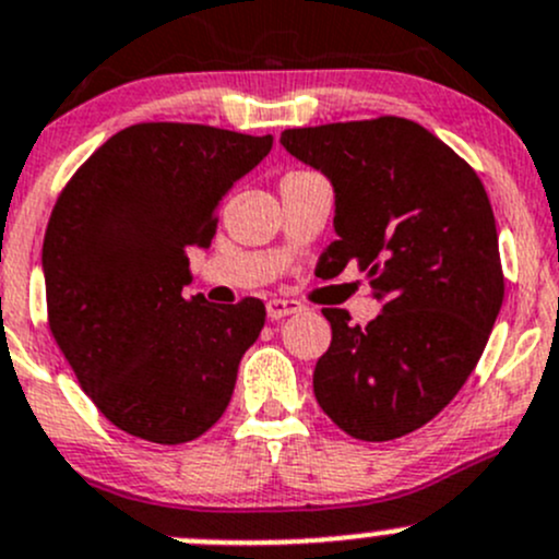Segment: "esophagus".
<instances>
[{"label":"esophagus","mask_w":559,"mask_h":559,"mask_svg":"<svg viewBox=\"0 0 559 559\" xmlns=\"http://www.w3.org/2000/svg\"><path fill=\"white\" fill-rule=\"evenodd\" d=\"M297 311H302V306L297 300H281V297H273V300L267 302V316L273 321L284 319V316H292Z\"/></svg>","instance_id":"obj_1"}]
</instances>
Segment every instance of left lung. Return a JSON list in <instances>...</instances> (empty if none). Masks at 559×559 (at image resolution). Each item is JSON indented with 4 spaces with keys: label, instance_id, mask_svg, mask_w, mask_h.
<instances>
[{
    "label": "left lung",
    "instance_id": "8db88e82",
    "mask_svg": "<svg viewBox=\"0 0 559 559\" xmlns=\"http://www.w3.org/2000/svg\"><path fill=\"white\" fill-rule=\"evenodd\" d=\"M295 159L335 189L324 273L357 262L384 302L368 326L324 308L321 411L359 441H394L441 414L476 368L503 306L498 229L476 170L397 116L286 129Z\"/></svg>",
    "mask_w": 559,
    "mask_h": 559
}]
</instances>
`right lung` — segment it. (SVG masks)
Wrapping results in <instances>:
<instances>
[{"label":"right lung","mask_w":559,"mask_h":559,"mask_svg":"<svg viewBox=\"0 0 559 559\" xmlns=\"http://www.w3.org/2000/svg\"><path fill=\"white\" fill-rule=\"evenodd\" d=\"M270 148L273 134L134 123L56 200L43 243L48 326L118 430L175 447L227 411L264 302L186 300L189 248L211 246L222 200Z\"/></svg>","instance_id":"add662e5"}]
</instances>
